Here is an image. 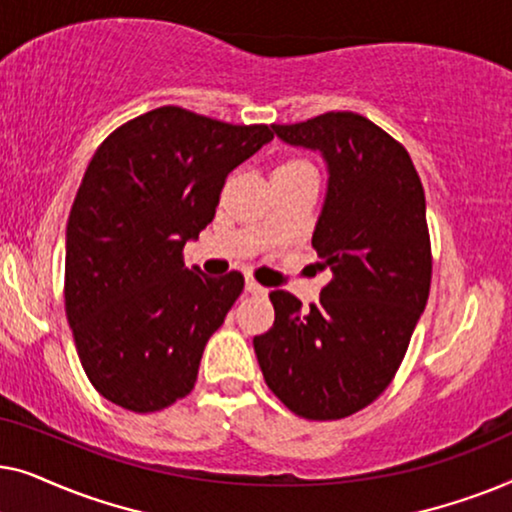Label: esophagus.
Returning a JSON list of instances; mask_svg holds the SVG:
<instances>
[{"instance_id": "obj_1", "label": "esophagus", "mask_w": 512, "mask_h": 512, "mask_svg": "<svg viewBox=\"0 0 512 512\" xmlns=\"http://www.w3.org/2000/svg\"><path fill=\"white\" fill-rule=\"evenodd\" d=\"M247 291H249V293H256V296H263V293H268V289L258 284L256 279H247Z\"/></svg>"}]
</instances>
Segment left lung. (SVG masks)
Masks as SVG:
<instances>
[{
  "instance_id": "8db88e82",
  "label": "left lung",
  "mask_w": 512,
  "mask_h": 512,
  "mask_svg": "<svg viewBox=\"0 0 512 512\" xmlns=\"http://www.w3.org/2000/svg\"><path fill=\"white\" fill-rule=\"evenodd\" d=\"M272 130L326 160L312 247L333 279L310 310L289 291L270 293L275 324L254 338L256 359L272 394L298 417L342 419L389 387L429 300L424 188L405 146L354 111Z\"/></svg>"
}]
</instances>
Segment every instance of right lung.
Instances as JSON below:
<instances>
[{
	"instance_id": "right-lung-1",
	"label": "right lung",
	"mask_w": 512,
	"mask_h": 512,
	"mask_svg": "<svg viewBox=\"0 0 512 512\" xmlns=\"http://www.w3.org/2000/svg\"><path fill=\"white\" fill-rule=\"evenodd\" d=\"M275 137L160 107L123 123L90 160L67 221L65 312L93 387L132 412L191 394L207 340L244 289L184 265L237 165Z\"/></svg>"
}]
</instances>
